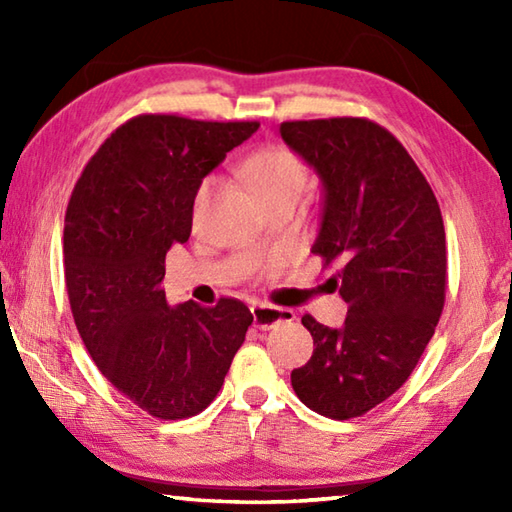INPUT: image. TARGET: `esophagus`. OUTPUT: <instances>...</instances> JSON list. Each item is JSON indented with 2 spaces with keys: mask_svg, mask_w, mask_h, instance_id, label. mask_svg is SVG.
I'll return each instance as SVG.
<instances>
[{
  "mask_svg": "<svg viewBox=\"0 0 512 512\" xmlns=\"http://www.w3.org/2000/svg\"><path fill=\"white\" fill-rule=\"evenodd\" d=\"M253 323L257 325L259 330H270L275 328L279 323H288L295 319V312L288 308H277V306H266V303H255L253 308Z\"/></svg>",
  "mask_w": 512,
  "mask_h": 512,
  "instance_id": "1",
  "label": "esophagus"
}]
</instances>
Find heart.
<instances>
[{
    "instance_id": "b5f03b06",
    "label": "heart",
    "mask_w": 512,
    "mask_h": 512,
    "mask_svg": "<svg viewBox=\"0 0 512 512\" xmlns=\"http://www.w3.org/2000/svg\"><path fill=\"white\" fill-rule=\"evenodd\" d=\"M242 176L248 187L264 206H270L279 200H299L303 189L308 187L310 171L308 165L297 156L295 151L284 145H270L250 154L242 165ZM215 187V178H204L195 191L193 213L198 217L206 204H209L211 191Z\"/></svg>"
}]
</instances>
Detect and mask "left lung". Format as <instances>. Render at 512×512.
<instances>
[{
	"mask_svg": "<svg viewBox=\"0 0 512 512\" xmlns=\"http://www.w3.org/2000/svg\"><path fill=\"white\" fill-rule=\"evenodd\" d=\"M323 184L312 253L347 303L343 328L310 314V361L292 369L303 405L332 420L358 418L405 385L431 341L447 290V242L436 195L394 134L367 118H317L279 127Z\"/></svg>",
	"mask_w": 512,
	"mask_h": 512,
	"instance_id": "8db88e82",
	"label": "left lung"
}]
</instances>
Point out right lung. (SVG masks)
I'll return each instance as SVG.
<instances>
[{"label": "right lung", "instance_id": "right-lung-1", "mask_svg": "<svg viewBox=\"0 0 512 512\" xmlns=\"http://www.w3.org/2000/svg\"><path fill=\"white\" fill-rule=\"evenodd\" d=\"M259 123L143 114L105 140L65 211L72 317L101 374L149 416L204 411L224 385L253 314L239 299L171 308L165 255L191 235L202 178Z\"/></svg>", "mask_w": 512, "mask_h": 512}]
</instances>
